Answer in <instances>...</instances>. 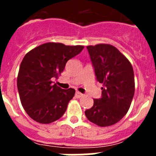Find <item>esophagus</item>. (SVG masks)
Returning <instances> with one entry per match:
<instances>
[{
	"instance_id": "obj_1",
	"label": "esophagus",
	"mask_w": 156,
	"mask_h": 156,
	"mask_svg": "<svg viewBox=\"0 0 156 156\" xmlns=\"http://www.w3.org/2000/svg\"><path fill=\"white\" fill-rule=\"evenodd\" d=\"M83 94H81L80 92H79V91H76V94H75V96L76 98H81L83 96Z\"/></svg>"
}]
</instances>
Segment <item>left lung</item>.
Returning a JSON list of instances; mask_svg holds the SVG:
<instances>
[{"mask_svg":"<svg viewBox=\"0 0 156 156\" xmlns=\"http://www.w3.org/2000/svg\"><path fill=\"white\" fill-rule=\"evenodd\" d=\"M87 48L95 76L103 87L101 98L94 99L93 106L85 115L98 126H112L126 115L131 105L135 90L133 67L112 45L99 44Z\"/></svg>","mask_w":156,"mask_h":156,"instance_id":"obj_1","label":"left lung"}]
</instances>
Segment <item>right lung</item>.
Masks as SVG:
<instances>
[{"mask_svg": "<svg viewBox=\"0 0 156 156\" xmlns=\"http://www.w3.org/2000/svg\"><path fill=\"white\" fill-rule=\"evenodd\" d=\"M83 48L49 42L25 55L19 67L17 87L22 105L31 119L48 124L62 116L76 90L62 89L53 84L51 79L61 75L66 62Z\"/></svg>", "mask_w": 156, "mask_h": 156, "instance_id": "1", "label": "right lung"}]
</instances>
